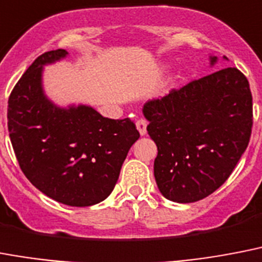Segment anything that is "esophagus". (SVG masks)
Masks as SVG:
<instances>
[{"label":"esophagus","mask_w":262,"mask_h":262,"mask_svg":"<svg viewBox=\"0 0 262 262\" xmlns=\"http://www.w3.org/2000/svg\"><path fill=\"white\" fill-rule=\"evenodd\" d=\"M137 128L142 137H143V135H146V133H147V129H146L147 128V121L144 120V119H139V120L137 121Z\"/></svg>","instance_id":"1"}]
</instances>
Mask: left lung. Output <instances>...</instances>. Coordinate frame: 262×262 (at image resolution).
<instances>
[{"label": "left lung", "mask_w": 262, "mask_h": 262, "mask_svg": "<svg viewBox=\"0 0 262 262\" xmlns=\"http://www.w3.org/2000/svg\"><path fill=\"white\" fill-rule=\"evenodd\" d=\"M216 60L211 55V66ZM143 115L158 148L154 161L158 189L167 200L193 203L229 179L248 147L252 92L237 68H226L150 100Z\"/></svg>", "instance_id": "obj_1"}]
</instances>
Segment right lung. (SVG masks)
Here are the masks:
<instances>
[{"instance_id":"obj_1","label":"right lung","mask_w":262,"mask_h":262,"mask_svg":"<svg viewBox=\"0 0 262 262\" xmlns=\"http://www.w3.org/2000/svg\"><path fill=\"white\" fill-rule=\"evenodd\" d=\"M52 50L35 59L8 101L14 154L32 185L56 202L89 207L114 190L121 165L139 138L128 118H104L88 105H55L43 91V66L63 59Z\"/></svg>"}]
</instances>
